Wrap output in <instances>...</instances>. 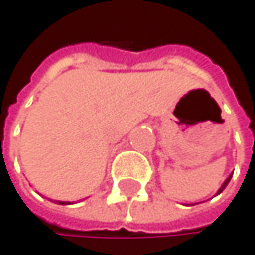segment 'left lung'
<instances>
[{"label": "left lung", "instance_id": "obj_1", "mask_svg": "<svg viewBox=\"0 0 255 255\" xmlns=\"http://www.w3.org/2000/svg\"><path fill=\"white\" fill-rule=\"evenodd\" d=\"M231 177H232V174H231V176H229V177L226 179V181H224V182H223V185H221V188L218 190V193H217V195H220V193L223 192V190H224V188H226V185H228V184H229V181H231Z\"/></svg>", "mask_w": 255, "mask_h": 255}]
</instances>
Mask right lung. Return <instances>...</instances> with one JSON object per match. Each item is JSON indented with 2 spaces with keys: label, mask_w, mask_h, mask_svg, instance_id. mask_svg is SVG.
Wrapping results in <instances>:
<instances>
[{
  "label": "right lung",
  "mask_w": 255,
  "mask_h": 255,
  "mask_svg": "<svg viewBox=\"0 0 255 255\" xmlns=\"http://www.w3.org/2000/svg\"><path fill=\"white\" fill-rule=\"evenodd\" d=\"M59 204H67V202L65 201H59Z\"/></svg>",
  "instance_id": "obj_1"
}]
</instances>
